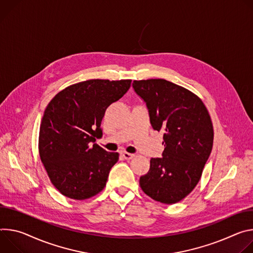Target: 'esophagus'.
<instances>
[{"instance_id": "34e87169", "label": "esophagus", "mask_w": 253, "mask_h": 253, "mask_svg": "<svg viewBox=\"0 0 253 253\" xmlns=\"http://www.w3.org/2000/svg\"><path fill=\"white\" fill-rule=\"evenodd\" d=\"M121 155H122L126 160H130V159H132V158L134 157L133 154H129V153L126 152V151H122V152H121Z\"/></svg>"}]
</instances>
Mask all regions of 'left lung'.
Returning a JSON list of instances; mask_svg holds the SVG:
<instances>
[{
    "label": "left lung",
    "instance_id": "left-lung-1",
    "mask_svg": "<svg viewBox=\"0 0 253 253\" xmlns=\"http://www.w3.org/2000/svg\"><path fill=\"white\" fill-rule=\"evenodd\" d=\"M132 87L148 108L155 130L163 131L162 158H152L139 178L142 190L164 204H174L198 184L213 147V126L202 100L165 79L134 80Z\"/></svg>",
    "mask_w": 253,
    "mask_h": 253
}]
</instances>
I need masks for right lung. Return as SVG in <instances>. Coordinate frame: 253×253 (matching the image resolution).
Masks as SVG:
<instances>
[{"label":"right lung","instance_id":"obj_1","mask_svg":"<svg viewBox=\"0 0 253 253\" xmlns=\"http://www.w3.org/2000/svg\"><path fill=\"white\" fill-rule=\"evenodd\" d=\"M131 80L91 79L58 92L40 125L39 154L47 174L62 195L88 199L104 187L119 153L94 144L106 108L126 94Z\"/></svg>","mask_w":253,"mask_h":253}]
</instances>
